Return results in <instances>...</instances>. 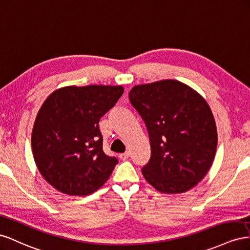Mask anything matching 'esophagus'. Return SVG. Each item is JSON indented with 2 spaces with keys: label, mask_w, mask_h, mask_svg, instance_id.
Listing matches in <instances>:
<instances>
[{
  "label": "esophagus",
  "mask_w": 250,
  "mask_h": 250,
  "mask_svg": "<svg viewBox=\"0 0 250 250\" xmlns=\"http://www.w3.org/2000/svg\"><path fill=\"white\" fill-rule=\"evenodd\" d=\"M130 155H131L130 152H125V153H124V154H120V155H119V158H120L121 160H126V159L130 157Z\"/></svg>",
  "instance_id": "obj_1"
}]
</instances>
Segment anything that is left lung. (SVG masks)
I'll use <instances>...</instances> for the list:
<instances>
[{
    "mask_svg": "<svg viewBox=\"0 0 250 250\" xmlns=\"http://www.w3.org/2000/svg\"><path fill=\"white\" fill-rule=\"evenodd\" d=\"M129 98L151 144V158L141 169L145 179L163 194L196 187L210 168L218 144L215 118L205 99L174 80L135 85Z\"/></svg>",
    "mask_w": 250,
    "mask_h": 250,
    "instance_id": "1",
    "label": "left lung"
}]
</instances>
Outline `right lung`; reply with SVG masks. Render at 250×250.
<instances>
[{
    "label": "right lung",
    "instance_id": "add662e5",
    "mask_svg": "<svg viewBox=\"0 0 250 250\" xmlns=\"http://www.w3.org/2000/svg\"><path fill=\"white\" fill-rule=\"evenodd\" d=\"M123 93L121 85H69L42 104L31 135L32 153L41 175L55 189L85 196L109 179L118 160L104 153L98 124Z\"/></svg>",
    "mask_w": 250,
    "mask_h": 250
}]
</instances>
